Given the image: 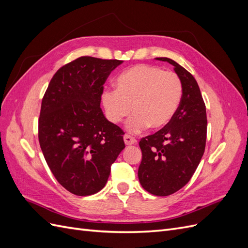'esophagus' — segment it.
<instances>
[{
  "label": "esophagus",
  "instance_id": "obj_1",
  "mask_svg": "<svg viewBox=\"0 0 248 248\" xmlns=\"http://www.w3.org/2000/svg\"><path fill=\"white\" fill-rule=\"evenodd\" d=\"M124 141H125V145H127V146L137 144V140L132 138V137H130V136H128V134H125V136H124Z\"/></svg>",
  "mask_w": 248,
  "mask_h": 248
}]
</instances>
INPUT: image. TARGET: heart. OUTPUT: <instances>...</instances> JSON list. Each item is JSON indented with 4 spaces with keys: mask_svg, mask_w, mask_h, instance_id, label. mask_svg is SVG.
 Listing matches in <instances>:
<instances>
[{
    "mask_svg": "<svg viewBox=\"0 0 248 248\" xmlns=\"http://www.w3.org/2000/svg\"><path fill=\"white\" fill-rule=\"evenodd\" d=\"M183 95L182 80L175 72H166L151 65H138L122 72L116 79V90L106 89L101 103L111 123H126L131 133L148 126L160 129L174 118Z\"/></svg>",
    "mask_w": 248,
    "mask_h": 248,
    "instance_id": "1",
    "label": "heart"
}]
</instances>
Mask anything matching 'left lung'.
Masks as SVG:
<instances>
[{
  "instance_id": "8db88e82",
  "label": "left lung",
  "mask_w": 248,
  "mask_h": 248,
  "mask_svg": "<svg viewBox=\"0 0 248 248\" xmlns=\"http://www.w3.org/2000/svg\"><path fill=\"white\" fill-rule=\"evenodd\" d=\"M174 66L181 78V103L170 122L140 140L142 158L138 176L142 188L158 197L175 193L188 183L205 152L206 106L192 74L169 58H156Z\"/></svg>"
}]
</instances>
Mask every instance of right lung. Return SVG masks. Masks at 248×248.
<instances>
[{"mask_svg": "<svg viewBox=\"0 0 248 248\" xmlns=\"http://www.w3.org/2000/svg\"><path fill=\"white\" fill-rule=\"evenodd\" d=\"M120 60L80 57L52 77L41 103L38 139L57 181L80 197L101 190L125 148L123 130L100 108L103 85Z\"/></svg>", "mask_w": 248, "mask_h": 248, "instance_id": "add662e5", "label": "right lung"}]
</instances>
